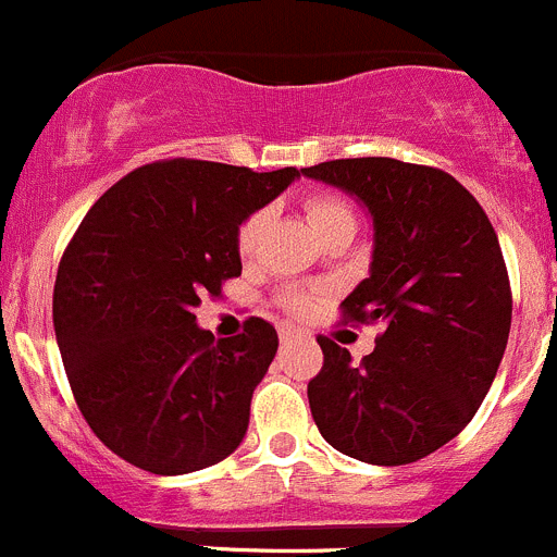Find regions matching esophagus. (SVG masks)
Masks as SVG:
<instances>
[{"label":"esophagus","instance_id":"1","mask_svg":"<svg viewBox=\"0 0 557 557\" xmlns=\"http://www.w3.org/2000/svg\"><path fill=\"white\" fill-rule=\"evenodd\" d=\"M278 336H282V342H295V338H304L306 331H300L298 325H289V322H282L278 325Z\"/></svg>","mask_w":557,"mask_h":557}]
</instances>
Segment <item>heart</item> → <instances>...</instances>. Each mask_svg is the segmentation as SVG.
Segmentation results:
<instances>
[{
	"label": "heart",
	"mask_w": 557,
	"mask_h": 557,
	"mask_svg": "<svg viewBox=\"0 0 557 557\" xmlns=\"http://www.w3.org/2000/svg\"><path fill=\"white\" fill-rule=\"evenodd\" d=\"M306 215H309V224L314 226L317 235H327L331 230H338V226H355V213L347 202H344L342 196L333 194H317L306 199ZM264 230V213H251L237 230V251L240 257H251L259 246V237H262ZM287 304L293 309H309L311 295L300 293V289H293L287 293Z\"/></svg>",
	"instance_id": "obj_1"
}]
</instances>
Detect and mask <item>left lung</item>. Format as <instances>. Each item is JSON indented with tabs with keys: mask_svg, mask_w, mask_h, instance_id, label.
Wrapping results in <instances>:
<instances>
[{
	"mask_svg": "<svg viewBox=\"0 0 557 557\" xmlns=\"http://www.w3.org/2000/svg\"><path fill=\"white\" fill-rule=\"evenodd\" d=\"M372 215L369 278L344 298L352 322L383 336L361 363L320 336L309 405L336 451L369 465L429 457L470 423L495 380L511 327L506 262L490 219L451 174L396 158L300 169Z\"/></svg>",
	"mask_w": 557,
	"mask_h": 557,
	"instance_id": "left-lung-1",
	"label": "left lung"
}]
</instances>
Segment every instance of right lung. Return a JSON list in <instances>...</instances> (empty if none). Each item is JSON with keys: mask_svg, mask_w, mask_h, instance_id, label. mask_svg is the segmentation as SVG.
Here are the masks:
<instances>
[{"mask_svg": "<svg viewBox=\"0 0 557 557\" xmlns=\"http://www.w3.org/2000/svg\"><path fill=\"white\" fill-rule=\"evenodd\" d=\"M298 177L174 158L131 172L84 215L57 270L54 331L78 410L116 457L183 475L243 443L278 333L251 317L215 338L194 311L240 275L243 221Z\"/></svg>", "mask_w": 557, "mask_h": 557, "instance_id": "add662e5", "label": "right lung"}]
</instances>
